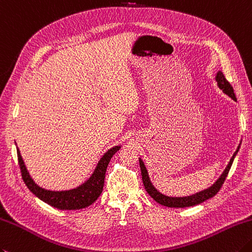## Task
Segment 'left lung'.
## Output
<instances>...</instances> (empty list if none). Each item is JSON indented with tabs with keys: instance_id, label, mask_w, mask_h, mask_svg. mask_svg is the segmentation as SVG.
I'll use <instances>...</instances> for the list:
<instances>
[{
	"instance_id": "1",
	"label": "left lung",
	"mask_w": 252,
	"mask_h": 252,
	"mask_svg": "<svg viewBox=\"0 0 252 252\" xmlns=\"http://www.w3.org/2000/svg\"><path fill=\"white\" fill-rule=\"evenodd\" d=\"M216 82H218V85L220 86V90H223V92L225 94H227L230 98H233L234 100H236L234 88L230 85V83L226 80V77L224 76V74L221 72H219L218 75H216ZM238 150H239V146H238V149L236 150V152L234 153L233 157L230 158L229 164L227 165V167H226V169L224 170L223 175L220 177V179L216 181L215 184L211 187V188L206 189L202 192H199V193L193 194V195L185 196V198H171V196H166L164 194H161L160 192L157 191L151 184L150 178H149V174H147V170L144 166V162L142 161V159H140L142 180H143V184H144L145 190L147 191V193H149L152 198L157 202V203H159L164 206H168V208H188V206H193L196 204H200V203H202V202L213 198V196L220 190L221 186H223L224 181L226 179V177H227V175H228L231 164H233L234 158H235L236 154H237Z\"/></svg>"
}]
</instances>
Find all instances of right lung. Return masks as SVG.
<instances>
[{
	"label": "right lung",
	"mask_w": 252,
	"mask_h": 252,
	"mask_svg": "<svg viewBox=\"0 0 252 252\" xmlns=\"http://www.w3.org/2000/svg\"><path fill=\"white\" fill-rule=\"evenodd\" d=\"M119 149L120 146H116L108 151L102 156L100 161L98 162L91 178L78 188L68 191H50L40 188L34 184L29 176L18 150L17 158L25 185L34 195L49 205L53 206V208L60 210H80L93 204L100 195L103 188V182H105V174L108 164H109L111 157L116 154L117 151H119Z\"/></svg>",
	"instance_id": "obj_1"
}]
</instances>
